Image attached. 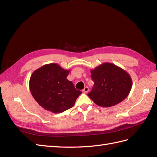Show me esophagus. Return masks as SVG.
I'll use <instances>...</instances> for the list:
<instances>
[{
	"label": "esophagus",
	"instance_id": "obj_1",
	"mask_svg": "<svg viewBox=\"0 0 157 157\" xmlns=\"http://www.w3.org/2000/svg\"><path fill=\"white\" fill-rule=\"evenodd\" d=\"M88 90H89V88H88V86H86V87L82 90L83 93H87L88 92Z\"/></svg>",
	"mask_w": 157,
	"mask_h": 157
}]
</instances>
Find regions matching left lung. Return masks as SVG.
Listing matches in <instances>:
<instances>
[{
    "instance_id": "left-lung-1",
    "label": "left lung",
    "mask_w": 157,
    "mask_h": 157,
    "mask_svg": "<svg viewBox=\"0 0 157 157\" xmlns=\"http://www.w3.org/2000/svg\"><path fill=\"white\" fill-rule=\"evenodd\" d=\"M93 88L88 96L97 105L112 107L121 103L129 94L132 79L128 73L115 64L105 63L91 70Z\"/></svg>"
}]
</instances>
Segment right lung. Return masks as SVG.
I'll return each instance as SVG.
<instances>
[{
  "mask_svg": "<svg viewBox=\"0 0 157 157\" xmlns=\"http://www.w3.org/2000/svg\"><path fill=\"white\" fill-rule=\"evenodd\" d=\"M69 73V70L56 63L45 64L33 73L30 90L39 105L53 113H61L74 105L82 92L67 79Z\"/></svg>",
  "mask_w": 157,
  "mask_h": 157,
  "instance_id": "add662e5",
  "label": "right lung"
}]
</instances>
